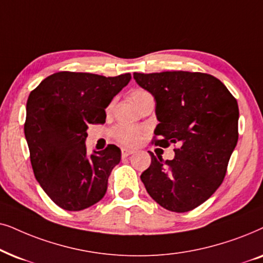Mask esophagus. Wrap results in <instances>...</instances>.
I'll return each mask as SVG.
<instances>
[{
  "mask_svg": "<svg viewBox=\"0 0 263 263\" xmlns=\"http://www.w3.org/2000/svg\"><path fill=\"white\" fill-rule=\"evenodd\" d=\"M132 154H134V150L126 149V148L121 149V155H122V157H127V156H129V155H132Z\"/></svg>",
  "mask_w": 263,
  "mask_h": 263,
  "instance_id": "1",
  "label": "esophagus"
}]
</instances>
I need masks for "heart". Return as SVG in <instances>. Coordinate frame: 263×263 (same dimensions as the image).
<instances>
[{
	"label": "heart",
	"mask_w": 263,
	"mask_h": 263,
	"mask_svg": "<svg viewBox=\"0 0 263 263\" xmlns=\"http://www.w3.org/2000/svg\"><path fill=\"white\" fill-rule=\"evenodd\" d=\"M148 95V92L144 90L137 89L132 91L131 99L136 103L141 97ZM113 136L119 143L124 145H136L141 142L143 131L137 127H132L128 125H118L117 127L113 129Z\"/></svg>",
	"instance_id": "b5f03b06"
}]
</instances>
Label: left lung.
I'll use <instances>...</instances> for the list:
<instances>
[{
	"mask_svg": "<svg viewBox=\"0 0 263 263\" xmlns=\"http://www.w3.org/2000/svg\"><path fill=\"white\" fill-rule=\"evenodd\" d=\"M156 101L155 145L178 144L173 160L150 153L141 179L154 201L171 212L192 211L214 194L238 142L237 100L218 78L199 72L134 73Z\"/></svg>",
	"mask_w": 263,
	"mask_h": 263,
	"instance_id": "1",
	"label": "left lung"
}]
</instances>
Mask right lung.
Instances as JSON below:
<instances>
[{"label":"right lung","mask_w":263,"mask_h":263,"mask_svg":"<svg viewBox=\"0 0 263 263\" xmlns=\"http://www.w3.org/2000/svg\"><path fill=\"white\" fill-rule=\"evenodd\" d=\"M131 74L58 72L31 91L24 126L34 177L51 201L78 212L106 195L121 152L108 145L87 155V125L106 122V108Z\"/></svg>","instance_id":"1"}]
</instances>
